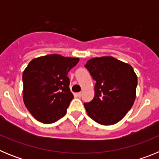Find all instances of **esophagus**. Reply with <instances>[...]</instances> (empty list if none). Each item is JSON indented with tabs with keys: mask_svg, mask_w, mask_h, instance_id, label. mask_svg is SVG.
Segmentation results:
<instances>
[{
	"mask_svg": "<svg viewBox=\"0 0 159 159\" xmlns=\"http://www.w3.org/2000/svg\"><path fill=\"white\" fill-rule=\"evenodd\" d=\"M76 95H77V97L80 98L81 95H82V93H81V92H78V93H76Z\"/></svg>",
	"mask_w": 159,
	"mask_h": 159,
	"instance_id": "34e87169",
	"label": "esophagus"
}]
</instances>
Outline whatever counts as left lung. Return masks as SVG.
Segmentation results:
<instances>
[{
    "label": "left lung",
    "instance_id": "1",
    "mask_svg": "<svg viewBox=\"0 0 159 159\" xmlns=\"http://www.w3.org/2000/svg\"><path fill=\"white\" fill-rule=\"evenodd\" d=\"M84 67L95 80L93 99L84 103L87 113L99 124L117 123L135 99L138 79L133 67L112 57L91 59Z\"/></svg>",
    "mask_w": 159,
    "mask_h": 159
}]
</instances>
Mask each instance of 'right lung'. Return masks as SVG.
<instances>
[{"instance_id":"obj_1","label":"right lung","mask_w":159,"mask_h":159,"mask_svg":"<svg viewBox=\"0 0 159 159\" xmlns=\"http://www.w3.org/2000/svg\"><path fill=\"white\" fill-rule=\"evenodd\" d=\"M79 60L52 54L33 59L28 64L22 76L23 99L36 120L49 124L65 116L74 98L67 74Z\"/></svg>"}]
</instances>
